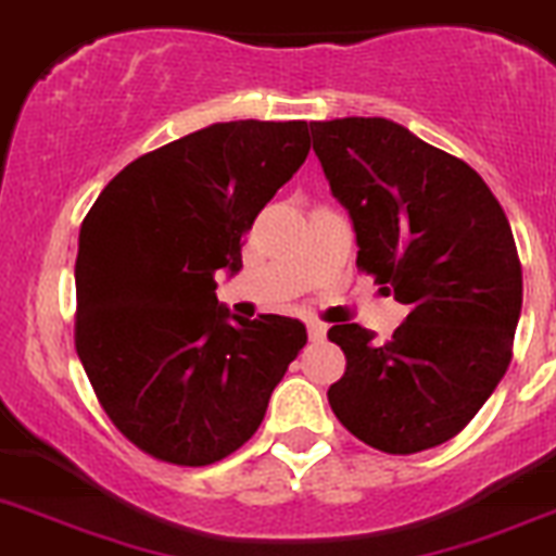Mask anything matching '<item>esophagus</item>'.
Listing matches in <instances>:
<instances>
[{
	"label": "esophagus",
	"mask_w": 556,
	"mask_h": 556,
	"mask_svg": "<svg viewBox=\"0 0 556 556\" xmlns=\"http://www.w3.org/2000/svg\"><path fill=\"white\" fill-rule=\"evenodd\" d=\"M326 323H320V320H306V333H309V339L312 342H323V339H326Z\"/></svg>",
	"instance_id": "34e87169"
}]
</instances>
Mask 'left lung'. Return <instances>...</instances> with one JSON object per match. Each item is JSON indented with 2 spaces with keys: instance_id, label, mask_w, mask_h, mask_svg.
<instances>
[{
  "instance_id": "1",
  "label": "left lung",
  "mask_w": 556,
  "mask_h": 556,
  "mask_svg": "<svg viewBox=\"0 0 556 556\" xmlns=\"http://www.w3.org/2000/svg\"><path fill=\"white\" fill-rule=\"evenodd\" d=\"M312 149L348 208L358 268L409 315L386 344L358 323L328 339L348 369L328 388L342 427L382 454H418L476 418L514 350L521 263L486 181L380 116L309 122Z\"/></svg>"
}]
</instances>
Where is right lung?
I'll return each instance as SVG.
<instances>
[{"label":"right lung","mask_w":556,"mask_h":556,"mask_svg":"<svg viewBox=\"0 0 556 556\" xmlns=\"http://www.w3.org/2000/svg\"><path fill=\"white\" fill-rule=\"evenodd\" d=\"M309 154L306 122H219L129 163L86 214L75 350L113 427L143 454L206 467L261 427L304 323L230 315L217 271Z\"/></svg>","instance_id":"1"}]
</instances>
